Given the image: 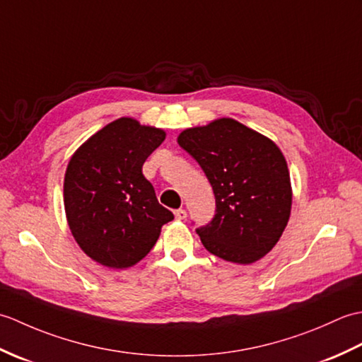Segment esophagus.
Returning <instances> with one entry per match:
<instances>
[{
  "instance_id": "esophagus-1",
  "label": "esophagus",
  "mask_w": 362,
  "mask_h": 362,
  "mask_svg": "<svg viewBox=\"0 0 362 362\" xmlns=\"http://www.w3.org/2000/svg\"><path fill=\"white\" fill-rule=\"evenodd\" d=\"M174 214H175V218H177V219H185V218H187V211L183 210V209L175 210V211H174Z\"/></svg>"
}]
</instances>
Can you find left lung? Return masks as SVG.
<instances>
[{"label": "left lung", "mask_w": 362, "mask_h": 362, "mask_svg": "<svg viewBox=\"0 0 362 362\" xmlns=\"http://www.w3.org/2000/svg\"><path fill=\"white\" fill-rule=\"evenodd\" d=\"M177 141L213 188L214 216L196 228L204 247L238 264L263 258L291 214L289 171L276 144L230 118L183 130Z\"/></svg>", "instance_id": "obj_1"}]
</instances>
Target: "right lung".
Instances as JSON below:
<instances>
[{
    "label": "right lung",
    "mask_w": 362,
    "mask_h": 362,
    "mask_svg": "<svg viewBox=\"0 0 362 362\" xmlns=\"http://www.w3.org/2000/svg\"><path fill=\"white\" fill-rule=\"evenodd\" d=\"M163 140V130L119 118L83 143L68 163V226L81 249L98 263L134 266L157 243L161 226L174 219L143 175L146 158Z\"/></svg>",
    "instance_id": "obj_1"
}]
</instances>
